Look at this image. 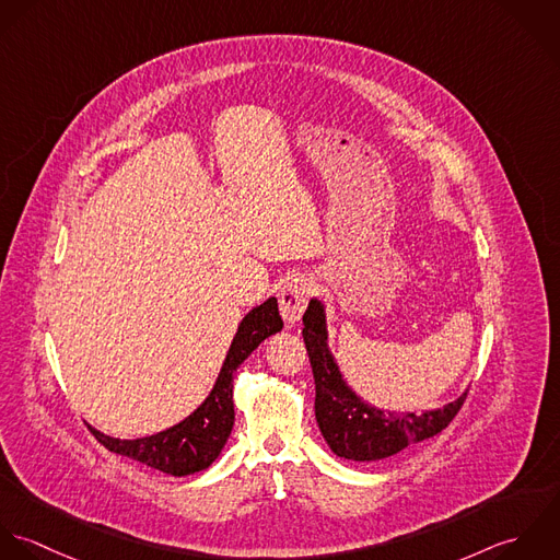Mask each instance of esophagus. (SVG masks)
<instances>
[{
  "label": "esophagus",
  "instance_id": "obj_1",
  "mask_svg": "<svg viewBox=\"0 0 560 560\" xmlns=\"http://www.w3.org/2000/svg\"><path fill=\"white\" fill-rule=\"evenodd\" d=\"M310 294H312V285L303 277H296V279L288 281L279 290V312H281V318L285 320L288 327H294L301 320V316L307 307Z\"/></svg>",
  "mask_w": 560,
  "mask_h": 560
}]
</instances>
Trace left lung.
Listing matches in <instances>:
<instances>
[{
    "mask_svg": "<svg viewBox=\"0 0 560 560\" xmlns=\"http://www.w3.org/2000/svg\"><path fill=\"white\" fill-rule=\"evenodd\" d=\"M303 339L316 381V420L323 438L341 458L381 460L442 433L454 420L467 392L442 409L418 413L383 411L361 400L343 381L329 350L325 305L310 301L303 316Z\"/></svg>",
    "mask_w": 560,
    "mask_h": 560,
    "instance_id": "obj_1",
    "label": "left lung"
}]
</instances>
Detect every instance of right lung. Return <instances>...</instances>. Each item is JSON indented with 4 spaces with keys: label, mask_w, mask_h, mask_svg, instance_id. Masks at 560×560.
I'll use <instances>...</instances> for the list:
<instances>
[{
    "label": "right lung",
    "mask_w": 560,
    "mask_h": 560,
    "mask_svg": "<svg viewBox=\"0 0 560 560\" xmlns=\"http://www.w3.org/2000/svg\"><path fill=\"white\" fill-rule=\"evenodd\" d=\"M283 329L277 299L270 296L253 307L240 323L229 352L224 357L221 374L210 396L179 424L140 440H116L89 427L100 444L120 456L140 460L153 469L171 476H188L210 467L231 435L233 411V374L240 363L266 339Z\"/></svg>",
    "instance_id": "add662e5"
}]
</instances>
